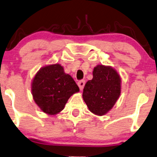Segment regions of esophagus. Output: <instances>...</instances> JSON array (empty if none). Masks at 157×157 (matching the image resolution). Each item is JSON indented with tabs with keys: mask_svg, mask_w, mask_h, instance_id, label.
I'll use <instances>...</instances> for the list:
<instances>
[{
	"mask_svg": "<svg viewBox=\"0 0 157 157\" xmlns=\"http://www.w3.org/2000/svg\"><path fill=\"white\" fill-rule=\"evenodd\" d=\"M85 83V80H80V81H79L78 82H77V85H78V86H79V88H80V90H82L83 88H84Z\"/></svg>",
	"mask_w": 157,
	"mask_h": 157,
	"instance_id": "1",
	"label": "esophagus"
}]
</instances>
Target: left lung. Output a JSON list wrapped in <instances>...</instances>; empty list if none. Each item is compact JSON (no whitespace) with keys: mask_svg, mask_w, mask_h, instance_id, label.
Masks as SVG:
<instances>
[{"mask_svg":"<svg viewBox=\"0 0 157 157\" xmlns=\"http://www.w3.org/2000/svg\"><path fill=\"white\" fill-rule=\"evenodd\" d=\"M121 93V78L114 68L97 65L93 71V79L83 89L82 98L88 109L103 116L112 109Z\"/></svg>","mask_w":157,"mask_h":157,"instance_id":"obj_1","label":"left lung"}]
</instances>
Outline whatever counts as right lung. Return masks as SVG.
I'll use <instances>...</instances> for the list:
<instances>
[{
	"mask_svg": "<svg viewBox=\"0 0 157 157\" xmlns=\"http://www.w3.org/2000/svg\"><path fill=\"white\" fill-rule=\"evenodd\" d=\"M31 86L35 104L42 112L49 115L61 112L70 96L80 91L72 77L64 72L59 64L40 69Z\"/></svg>",
	"mask_w": 157,
	"mask_h": 157,
	"instance_id": "1",
	"label": "right lung"
}]
</instances>
